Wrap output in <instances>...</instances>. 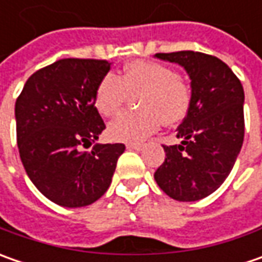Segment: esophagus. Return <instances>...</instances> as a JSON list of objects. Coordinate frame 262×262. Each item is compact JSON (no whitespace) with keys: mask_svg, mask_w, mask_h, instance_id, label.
<instances>
[{"mask_svg":"<svg viewBox=\"0 0 262 262\" xmlns=\"http://www.w3.org/2000/svg\"><path fill=\"white\" fill-rule=\"evenodd\" d=\"M126 147H128V148H133V150H143V144H141V143H128V144H126Z\"/></svg>","mask_w":262,"mask_h":262,"instance_id":"34e87169","label":"esophagus"}]
</instances>
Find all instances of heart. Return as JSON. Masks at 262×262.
<instances>
[{
  "label": "heart",
  "instance_id": "b5f03b06",
  "mask_svg": "<svg viewBox=\"0 0 262 262\" xmlns=\"http://www.w3.org/2000/svg\"><path fill=\"white\" fill-rule=\"evenodd\" d=\"M136 112H126L107 126V136L115 141L136 143L153 134L162 121L166 125L179 122L189 109L188 87L175 70L153 62L134 61L115 74H106L96 87L95 106L103 116H115L136 96Z\"/></svg>",
  "mask_w": 262,
  "mask_h": 262
}]
</instances>
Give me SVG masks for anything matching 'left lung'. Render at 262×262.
<instances>
[{
	"instance_id": "obj_1",
	"label": "left lung",
	"mask_w": 262,
	"mask_h": 262,
	"mask_svg": "<svg viewBox=\"0 0 262 262\" xmlns=\"http://www.w3.org/2000/svg\"><path fill=\"white\" fill-rule=\"evenodd\" d=\"M176 62L191 78V102L176 137L165 146V162L155 172L157 185L178 201H196L225 182L241 151L245 133L244 87L216 56L194 51L156 54Z\"/></svg>"
}]
</instances>
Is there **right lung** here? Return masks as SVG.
Returning a JSON list of instances; mask_svg holds the SVG:
<instances>
[{
    "label": "right lung",
    "instance_id": "obj_1",
    "mask_svg": "<svg viewBox=\"0 0 262 262\" xmlns=\"http://www.w3.org/2000/svg\"><path fill=\"white\" fill-rule=\"evenodd\" d=\"M106 59L66 58L37 70L15 102L17 146L30 181L58 206L95 203L112 182L121 143L95 144L106 128L95 106Z\"/></svg>",
    "mask_w": 262,
    "mask_h": 262
}]
</instances>
